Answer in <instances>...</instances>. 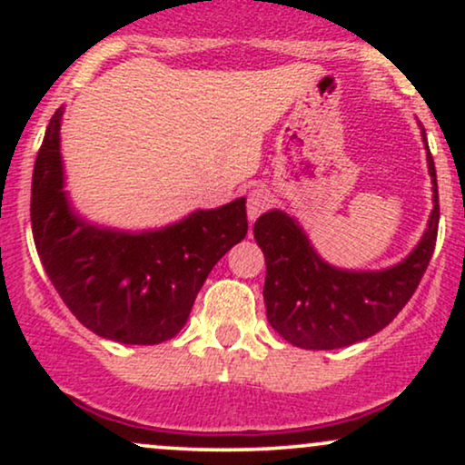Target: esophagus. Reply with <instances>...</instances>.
<instances>
[{"label":"esophagus","instance_id":"obj_1","mask_svg":"<svg viewBox=\"0 0 465 465\" xmlns=\"http://www.w3.org/2000/svg\"><path fill=\"white\" fill-rule=\"evenodd\" d=\"M269 205H271L269 190H264V188L251 190L249 196H247V216H249V221L253 223L255 218L262 214V212L269 210Z\"/></svg>","mask_w":465,"mask_h":465}]
</instances>
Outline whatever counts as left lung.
<instances>
[{
  "label": "left lung",
  "instance_id": "obj_1",
  "mask_svg": "<svg viewBox=\"0 0 465 465\" xmlns=\"http://www.w3.org/2000/svg\"><path fill=\"white\" fill-rule=\"evenodd\" d=\"M421 137L426 142V133ZM426 159L433 181L429 229L413 253L391 269H334L314 253L302 227L284 212H266L255 221L253 238L266 262V317L288 343L303 350L348 348L381 332L407 306L433 258L440 225L433 154L426 153Z\"/></svg>",
  "mask_w": 465,
  "mask_h": 465
}]
</instances>
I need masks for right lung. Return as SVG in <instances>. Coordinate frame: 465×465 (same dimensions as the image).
Returning a JSON list of instances; mask_svg holds the SVG:
<instances>
[{"label": "right lung", "instance_id": "1", "mask_svg": "<svg viewBox=\"0 0 465 465\" xmlns=\"http://www.w3.org/2000/svg\"><path fill=\"white\" fill-rule=\"evenodd\" d=\"M63 109L47 124L32 173V236L47 277L84 328L126 345L173 339L210 271L247 236L236 199L159 232L98 229L69 210L58 153Z\"/></svg>", "mask_w": 465, "mask_h": 465}]
</instances>
